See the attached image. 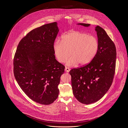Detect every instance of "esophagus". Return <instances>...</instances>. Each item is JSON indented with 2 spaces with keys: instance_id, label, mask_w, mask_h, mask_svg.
Here are the masks:
<instances>
[{
  "instance_id": "1",
  "label": "esophagus",
  "mask_w": 128,
  "mask_h": 128,
  "mask_svg": "<svg viewBox=\"0 0 128 128\" xmlns=\"http://www.w3.org/2000/svg\"><path fill=\"white\" fill-rule=\"evenodd\" d=\"M70 68H69L67 67H65V71L66 72H69L70 71Z\"/></svg>"
}]
</instances>
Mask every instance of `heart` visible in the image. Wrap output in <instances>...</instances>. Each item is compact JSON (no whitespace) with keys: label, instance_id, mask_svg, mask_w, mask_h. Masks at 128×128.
Returning <instances> with one entry per match:
<instances>
[{"label":"heart","instance_id":"obj_1","mask_svg":"<svg viewBox=\"0 0 128 128\" xmlns=\"http://www.w3.org/2000/svg\"><path fill=\"white\" fill-rule=\"evenodd\" d=\"M98 39L88 34L73 31L63 35L61 41L56 40L53 45L55 55L60 63H64L68 57L67 65L74 66L90 63L96 57L98 50Z\"/></svg>","mask_w":128,"mask_h":128}]
</instances>
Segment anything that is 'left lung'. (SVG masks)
I'll list each match as a JSON object with an SVG mask.
<instances>
[{
    "label": "left lung",
    "instance_id": "1",
    "mask_svg": "<svg viewBox=\"0 0 128 128\" xmlns=\"http://www.w3.org/2000/svg\"><path fill=\"white\" fill-rule=\"evenodd\" d=\"M78 24L88 26V24ZM99 48L94 59L88 64L71 69L72 91L81 103L89 104L102 98L110 89L115 73L116 48L106 32L97 26Z\"/></svg>",
    "mask_w": 128,
    "mask_h": 128
}]
</instances>
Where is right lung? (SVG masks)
I'll return each instance as SVG.
<instances>
[{
    "label": "right lung",
    "instance_id": "right-lung-1",
    "mask_svg": "<svg viewBox=\"0 0 128 128\" xmlns=\"http://www.w3.org/2000/svg\"><path fill=\"white\" fill-rule=\"evenodd\" d=\"M57 22L36 28L20 42L14 58V73L19 86L34 102L44 105L58 98L65 66L55 59Z\"/></svg>",
    "mask_w": 128,
    "mask_h": 128
}]
</instances>
